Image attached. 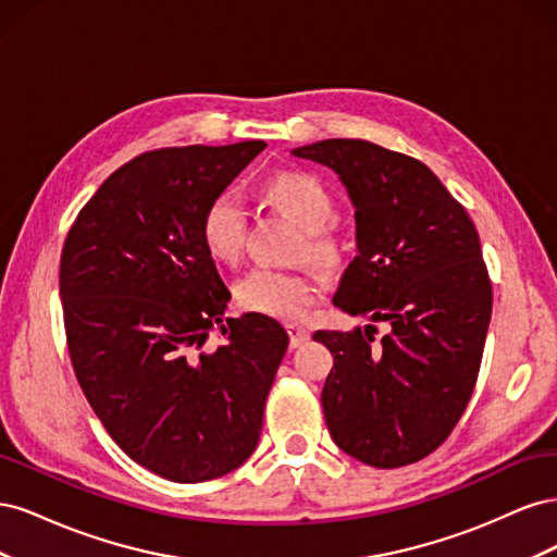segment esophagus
Instances as JSON below:
<instances>
[{"mask_svg": "<svg viewBox=\"0 0 557 557\" xmlns=\"http://www.w3.org/2000/svg\"><path fill=\"white\" fill-rule=\"evenodd\" d=\"M288 334H290V348H299L305 342H309L311 332L301 325H288Z\"/></svg>", "mask_w": 557, "mask_h": 557, "instance_id": "1", "label": "esophagus"}]
</instances>
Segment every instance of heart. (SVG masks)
<instances>
[{"label": "heart", "mask_w": 557, "mask_h": 557, "mask_svg": "<svg viewBox=\"0 0 557 557\" xmlns=\"http://www.w3.org/2000/svg\"><path fill=\"white\" fill-rule=\"evenodd\" d=\"M262 197L269 207L301 230L299 258H309L323 267L342 262L344 246L332 227L336 201L323 181L309 172H278L262 185ZM199 237L215 262H237L246 239L242 201L230 193L215 195L201 213ZM320 297L323 288L315 278L278 269H252L237 285V299L246 311L278 320L307 318Z\"/></svg>", "instance_id": "obj_1"}]
</instances>
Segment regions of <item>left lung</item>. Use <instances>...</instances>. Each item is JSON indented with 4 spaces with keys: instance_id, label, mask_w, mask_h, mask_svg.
Returning a JSON list of instances; mask_svg holds the SVG:
<instances>
[{
    "instance_id": "obj_1",
    "label": "left lung",
    "mask_w": 557,
    "mask_h": 557,
    "mask_svg": "<svg viewBox=\"0 0 557 557\" xmlns=\"http://www.w3.org/2000/svg\"><path fill=\"white\" fill-rule=\"evenodd\" d=\"M295 158L339 174L356 207L358 256L334 307L374 325L318 330L334 358L323 413L334 444L379 469L440 448L474 393L493 285L479 232L430 166L362 139H325Z\"/></svg>"
}]
</instances>
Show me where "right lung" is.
<instances>
[{
  "label": "right lung",
  "instance_id": "right-lung-1",
  "mask_svg": "<svg viewBox=\"0 0 557 557\" xmlns=\"http://www.w3.org/2000/svg\"><path fill=\"white\" fill-rule=\"evenodd\" d=\"M264 141L160 148L115 170L81 209L60 258L76 379L111 440L176 483L230 474L256 450L288 350L274 318H223L230 290L201 213ZM222 327L224 344L203 350Z\"/></svg>",
  "mask_w": 557,
  "mask_h": 557
}]
</instances>
